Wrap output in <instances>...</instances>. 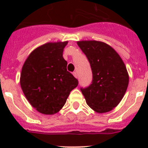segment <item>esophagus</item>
<instances>
[{"instance_id": "obj_1", "label": "esophagus", "mask_w": 148, "mask_h": 148, "mask_svg": "<svg viewBox=\"0 0 148 148\" xmlns=\"http://www.w3.org/2000/svg\"><path fill=\"white\" fill-rule=\"evenodd\" d=\"M73 75L75 77V78H78V73H77L76 71L73 72Z\"/></svg>"}]
</instances>
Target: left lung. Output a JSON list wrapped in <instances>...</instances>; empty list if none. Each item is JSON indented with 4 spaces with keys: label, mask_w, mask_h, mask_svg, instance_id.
Returning <instances> with one entry per match:
<instances>
[{
    "label": "left lung",
    "mask_w": 148,
    "mask_h": 148,
    "mask_svg": "<svg viewBox=\"0 0 148 148\" xmlns=\"http://www.w3.org/2000/svg\"><path fill=\"white\" fill-rule=\"evenodd\" d=\"M90 64L92 84L81 88L86 102L99 113L112 110L124 97L129 75L119 55L104 42L82 40L77 42Z\"/></svg>",
    "instance_id": "1"
}]
</instances>
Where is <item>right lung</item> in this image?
<instances>
[{
  "instance_id": "obj_1",
  "label": "right lung",
  "mask_w": 148,
  "mask_h": 148,
  "mask_svg": "<svg viewBox=\"0 0 148 148\" xmlns=\"http://www.w3.org/2000/svg\"><path fill=\"white\" fill-rule=\"evenodd\" d=\"M68 41L47 43L30 53L22 67L20 83L30 104L39 113L53 115L66 103L78 82L66 70L63 51Z\"/></svg>"
}]
</instances>
